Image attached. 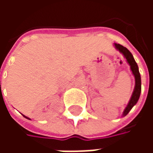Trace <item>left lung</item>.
Segmentation results:
<instances>
[{
  "label": "left lung",
  "mask_w": 153,
  "mask_h": 153,
  "mask_svg": "<svg viewBox=\"0 0 153 153\" xmlns=\"http://www.w3.org/2000/svg\"><path fill=\"white\" fill-rule=\"evenodd\" d=\"M114 46L125 56L127 62L129 65V66H130V70H131L132 73L134 74L135 79L134 89V92L132 93V96L130 97V100L128 102V105L125 107V111L123 112V115H122V116H125L130 111V110L133 108V106L136 105V103L138 102V99H139L140 93H141V76H140V74H139L138 65L136 63V61H135L134 58L131 52L126 47H123L120 44L115 43Z\"/></svg>",
  "instance_id": "1"
}]
</instances>
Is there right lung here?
Masks as SVG:
<instances>
[{
    "label": "right lung",
    "mask_w": 153,
    "mask_h": 153,
    "mask_svg": "<svg viewBox=\"0 0 153 153\" xmlns=\"http://www.w3.org/2000/svg\"><path fill=\"white\" fill-rule=\"evenodd\" d=\"M23 116H24V117H25V118H26V119H28V120H30V119L28 118V117H27V116H25V115H23Z\"/></svg>",
    "instance_id": "1"
}]
</instances>
